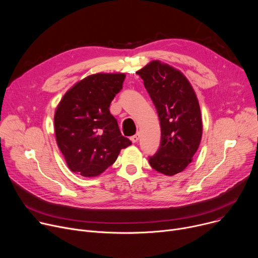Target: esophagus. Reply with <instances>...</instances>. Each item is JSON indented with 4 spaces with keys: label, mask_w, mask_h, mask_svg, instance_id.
Segmentation results:
<instances>
[{
    "label": "esophagus",
    "mask_w": 258,
    "mask_h": 258,
    "mask_svg": "<svg viewBox=\"0 0 258 258\" xmlns=\"http://www.w3.org/2000/svg\"><path fill=\"white\" fill-rule=\"evenodd\" d=\"M130 140H131V142L132 143H137L138 141H140V133H136L135 135H133V136H131V138H130Z\"/></svg>",
    "instance_id": "esophagus-1"
}]
</instances>
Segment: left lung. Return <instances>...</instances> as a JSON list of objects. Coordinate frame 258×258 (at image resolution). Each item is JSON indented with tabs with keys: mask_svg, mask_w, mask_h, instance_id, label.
Returning <instances> with one entry per match:
<instances>
[{
	"mask_svg": "<svg viewBox=\"0 0 258 258\" xmlns=\"http://www.w3.org/2000/svg\"><path fill=\"white\" fill-rule=\"evenodd\" d=\"M136 73L143 78L161 126L159 150L149 162L165 175L182 172L192 162L203 135L196 94L180 70L160 61L150 62Z\"/></svg>",
	"mask_w": 258,
	"mask_h": 258,
	"instance_id": "8db88e82",
	"label": "left lung"
}]
</instances>
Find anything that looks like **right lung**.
<instances>
[{
	"label": "right lung",
	"instance_id": "add662e5",
	"mask_svg": "<svg viewBox=\"0 0 258 258\" xmlns=\"http://www.w3.org/2000/svg\"><path fill=\"white\" fill-rule=\"evenodd\" d=\"M124 73H96L70 88L54 112V134L69 169L86 177L101 174L131 146L109 105L123 88Z\"/></svg>",
	"mask_w": 258,
	"mask_h": 258
}]
</instances>
